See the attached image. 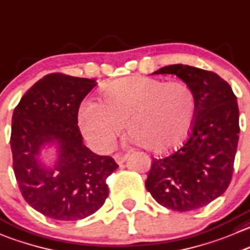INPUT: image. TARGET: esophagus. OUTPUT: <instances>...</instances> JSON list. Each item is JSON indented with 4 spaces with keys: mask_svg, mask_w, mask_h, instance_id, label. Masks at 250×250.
Wrapping results in <instances>:
<instances>
[{
    "mask_svg": "<svg viewBox=\"0 0 250 250\" xmlns=\"http://www.w3.org/2000/svg\"><path fill=\"white\" fill-rule=\"evenodd\" d=\"M113 157H115L116 162H117L118 165H121V164H123V162L125 161V159H127V155L118 152V154H115V156H113Z\"/></svg>",
    "mask_w": 250,
    "mask_h": 250,
    "instance_id": "obj_1",
    "label": "esophagus"
}]
</instances>
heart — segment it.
Segmentation results:
<instances>
[{"label":"heart","instance_id":"obj_1","mask_svg":"<svg viewBox=\"0 0 250 250\" xmlns=\"http://www.w3.org/2000/svg\"><path fill=\"white\" fill-rule=\"evenodd\" d=\"M195 112L197 99L188 84L134 76L107 84L103 104L84 103L79 125L89 143L101 151L112 146L125 123L128 135L139 146L164 152L187 137Z\"/></svg>","mask_w":250,"mask_h":250}]
</instances>
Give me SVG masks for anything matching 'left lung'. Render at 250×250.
<instances>
[{
	"label": "left lung",
	"mask_w": 250,
	"mask_h": 250,
	"mask_svg": "<svg viewBox=\"0 0 250 250\" xmlns=\"http://www.w3.org/2000/svg\"><path fill=\"white\" fill-rule=\"evenodd\" d=\"M154 74H176L188 84L197 99V112L183 145L164 159H152L145 187L167 209H200L231 183L239 138L237 98L221 77L197 67L171 64Z\"/></svg>",
	"instance_id": "obj_1"
}]
</instances>
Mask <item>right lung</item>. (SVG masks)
Returning <instances> with one entry per match:
<instances>
[{"mask_svg": "<svg viewBox=\"0 0 250 250\" xmlns=\"http://www.w3.org/2000/svg\"><path fill=\"white\" fill-rule=\"evenodd\" d=\"M95 85L93 79L51 73L14 108L9 142L14 176L25 202L50 219H85L108 197L106 179L118 165L88 149L78 127L79 106ZM50 141L59 144L60 157L55 169L45 170L36 156Z\"/></svg>", "mask_w": 250, "mask_h": 250, "instance_id": "1", "label": "right lung"}]
</instances>
